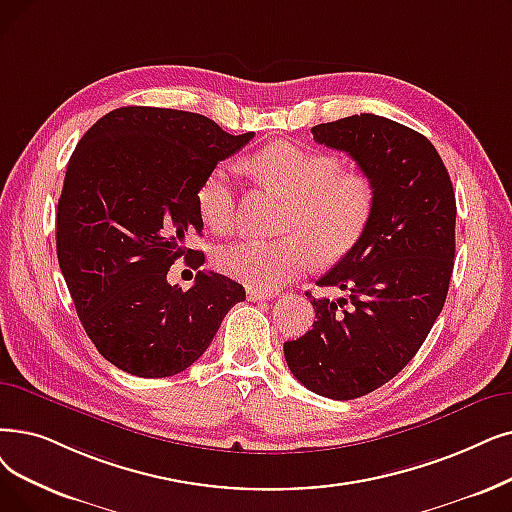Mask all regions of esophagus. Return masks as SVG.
Listing matches in <instances>:
<instances>
[{"label": "esophagus", "instance_id": "34e87169", "mask_svg": "<svg viewBox=\"0 0 512 512\" xmlns=\"http://www.w3.org/2000/svg\"><path fill=\"white\" fill-rule=\"evenodd\" d=\"M247 297H249V301H261V299H272L274 293L259 291V288H247Z\"/></svg>", "mask_w": 512, "mask_h": 512}]
</instances>
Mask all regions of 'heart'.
<instances>
[{
  "mask_svg": "<svg viewBox=\"0 0 512 512\" xmlns=\"http://www.w3.org/2000/svg\"><path fill=\"white\" fill-rule=\"evenodd\" d=\"M251 169L282 196L288 209L276 240L247 238L224 247L215 263L226 276L259 291H272L309 272L316 259L335 261L355 247L366 232L376 186L360 169H341L330 152L274 142L253 154ZM203 224L228 234L236 221V192L226 167H213L196 190Z\"/></svg>",
  "mask_w": 512,
  "mask_h": 512,
  "instance_id": "1",
  "label": "heart"
}]
</instances>
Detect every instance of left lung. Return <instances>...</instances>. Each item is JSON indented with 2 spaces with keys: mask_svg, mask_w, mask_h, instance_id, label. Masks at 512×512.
I'll return each instance as SVG.
<instances>
[{
  "mask_svg": "<svg viewBox=\"0 0 512 512\" xmlns=\"http://www.w3.org/2000/svg\"><path fill=\"white\" fill-rule=\"evenodd\" d=\"M311 133L372 177L376 205L362 238L318 280L347 299L305 293L316 320L284 343V358L309 391L355 399L389 383L441 314L454 270L456 196L435 146L402 123L362 113Z\"/></svg>",
  "mask_w": 512,
  "mask_h": 512,
  "instance_id": "8db88e82",
  "label": "left lung"
}]
</instances>
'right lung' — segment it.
I'll list each match as a JSON object with an SVG mask.
<instances>
[{
    "label": "right lung",
    "instance_id": "obj_1",
    "mask_svg": "<svg viewBox=\"0 0 512 512\" xmlns=\"http://www.w3.org/2000/svg\"><path fill=\"white\" fill-rule=\"evenodd\" d=\"M255 136H232L186 110L123 106L79 140L66 167L56 213V253L77 316L100 355L142 379L192 366L221 320L244 301L228 276L198 272L171 286L167 272L203 232L196 190L203 177Z\"/></svg>",
    "mask_w": 512,
    "mask_h": 512
}]
</instances>
